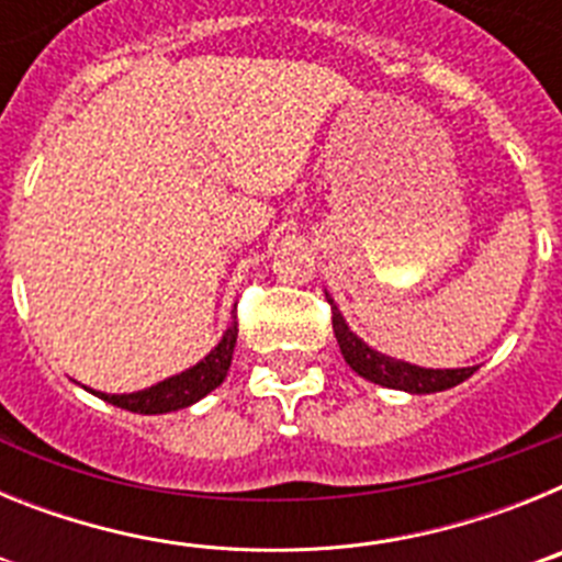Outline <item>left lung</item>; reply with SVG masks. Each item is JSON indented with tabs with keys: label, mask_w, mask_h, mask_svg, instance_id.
Listing matches in <instances>:
<instances>
[{
	"label": "left lung",
	"mask_w": 562,
	"mask_h": 562,
	"mask_svg": "<svg viewBox=\"0 0 562 562\" xmlns=\"http://www.w3.org/2000/svg\"><path fill=\"white\" fill-rule=\"evenodd\" d=\"M326 301L331 304V329H335L342 360L349 362L351 371H357L369 382H376L382 389L408 391V394H436V391H448L464 382L467 376H473L475 366L473 369H422V366H411V362L371 349L369 342H362L349 329L346 317L340 315L329 292H326Z\"/></svg>",
	"instance_id": "1"
}]
</instances>
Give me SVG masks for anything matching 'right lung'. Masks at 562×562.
Segmentation results:
<instances>
[{
    "mask_svg": "<svg viewBox=\"0 0 562 562\" xmlns=\"http://www.w3.org/2000/svg\"><path fill=\"white\" fill-rule=\"evenodd\" d=\"M236 337H238V321L233 315L231 326L222 335V340L211 349V355L205 360H200L191 369L180 371V374L168 376V380L157 382L151 389L134 391V394H103V391H92L95 396H101L103 402H112L117 408L132 411V414H171V411H180L200 402L202 396L211 394L213 389H220L222 380L227 376V369H231L233 349H236Z\"/></svg>",
    "mask_w": 562,
    "mask_h": 562,
    "instance_id": "1",
    "label": "right lung"
}]
</instances>
